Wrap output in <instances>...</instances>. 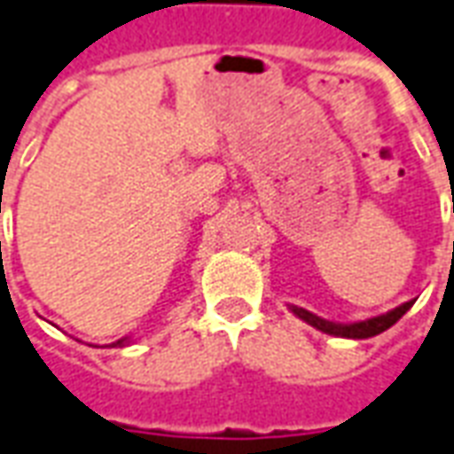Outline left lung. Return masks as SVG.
<instances>
[{
  "instance_id": "obj_1",
  "label": "left lung",
  "mask_w": 454,
  "mask_h": 454,
  "mask_svg": "<svg viewBox=\"0 0 454 454\" xmlns=\"http://www.w3.org/2000/svg\"><path fill=\"white\" fill-rule=\"evenodd\" d=\"M412 306V301H405V304L395 306L393 311L388 314H380V317L373 318H365V321H353V324H336V321H326V318L317 317V314H311V311H306L301 306H289L292 309L294 317H299L301 321H306L309 326L318 328V331H324L328 336H340V339H371V336H378V333H383L386 328H390L395 321H398L408 309Z\"/></svg>"
}]
</instances>
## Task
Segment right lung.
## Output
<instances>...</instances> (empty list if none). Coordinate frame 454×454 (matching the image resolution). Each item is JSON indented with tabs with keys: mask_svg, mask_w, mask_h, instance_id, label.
Listing matches in <instances>:
<instances>
[{
	"mask_svg": "<svg viewBox=\"0 0 454 454\" xmlns=\"http://www.w3.org/2000/svg\"><path fill=\"white\" fill-rule=\"evenodd\" d=\"M128 340H130V339H128V336H126V339H121V340H115V343H114V346H126V343H128Z\"/></svg>",
	"mask_w": 454,
	"mask_h": 454,
	"instance_id": "add662e5",
	"label": "right lung"
}]
</instances>
